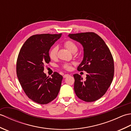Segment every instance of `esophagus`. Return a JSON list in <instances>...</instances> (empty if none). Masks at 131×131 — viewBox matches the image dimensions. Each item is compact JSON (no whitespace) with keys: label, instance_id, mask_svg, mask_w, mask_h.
Returning <instances> with one entry per match:
<instances>
[{"label":"esophagus","instance_id":"obj_1","mask_svg":"<svg viewBox=\"0 0 131 131\" xmlns=\"http://www.w3.org/2000/svg\"><path fill=\"white\" fill-rule=\"evenodd\" d=\"M69 74H65V75H63V78H67L68 77H69Z\"/></svg>","mask_w":131,"mask_h":131}]
</instances>
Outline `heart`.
<instances>
[{"label": "heart", "mask_w": 131, "mask_h": 131, "mask_svg": "<svg viewBox=\"0 0 131 131\" xmlns=\"http://www.w3.org/2000/svg\"><path fill=\"white\" fill-rule=\"evenodd\" d=\"M64 46L66 47L69 51L71 52H73L75 51H77V46L76 44L75 43L74 41L71 40H67L65 41L64 43ZM49 58L52 60H54L57 58V47H53L50 49L49 52ZM71 64L70 63H65L63 65V68L65 70H70L71 68Z\"/></svg>", "instance_id": "heart-1"}]
</instances>
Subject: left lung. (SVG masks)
<instances>
[{
    "label": "left lung",
    "instance_id": "left-lung-1",
    "mask_svg": "<svg viewBox=\"0 0 131 131\" xmlns=\"http://www.w3.org/2000/svg\"><path fill=\"white\" fill-rule=\"evenodd\" d=\"M83 47V60L78 71H87L86 79L74 74V91L79 99L85 102L99 100L106 92L114 74V60L109 48L102 39L93 32L69 35Z\"/></svg>",
    "mask_w": 131,
    "mask_h": 131
}]
</instances>
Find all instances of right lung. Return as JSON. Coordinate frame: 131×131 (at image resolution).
<instances>
[{"mask_svg": "<svg viewBox=\"0 0 131 131\" xmlns=\"http://www.w3.org/2000/svg\"><path fill=\"white\" fill-rule=\"evenodd\" d=\"M62 34H43L30 37L19 51L16 64L19 82L27 97L41 105L56 98L63 77L57 72L52 77L44 73L46 63L51 59L49 51Z\"/></svg>", "mask_w": 131, "mask_h": 131, "instance_id": "add662e5", "label": "right lung"}]
</instances>
